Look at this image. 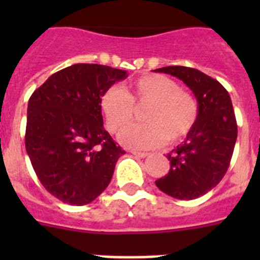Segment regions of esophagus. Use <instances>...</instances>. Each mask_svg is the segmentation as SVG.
Instances as JSON below:
<instances>
[{
	"label": "esophagus",
	"mask_w": 260,
	"mask_h": 260,
	"mask_svg": "<svg viewBox=\"0 0 260 260\" xmlns=\"http://www.w3.org/2000/svg\"><path fill=\"white\" fill-rule=\"evenodd\" d=\"M133 155L134 156H137V157H139V158H144V157H147V156H148V153L147 152H132Z\"/></svg>",
	"instance_id": "34e87169"
}]
</instances>
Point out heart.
<instances>
[{"mask_svg": "<svg viewBox=\"0 0 260 260\" xmlns=\"http://www.w3.org/2000/svg\"><path fill=\"white\" fill-rule=\"evenodd\" d=\"M148 105L144 125L127 126L135 115L134 105ZM100 109L112 133L126 131L119 142L134 150H152L162 146L167 139L172 143L182 141L190 134L198 118V104L172 78L161 74H147L130 84L126 93L119 87H110L100 98Z\"/></svg>", "mask_w": 260, "mask_h": 260, "instance_id": "1", "label": "heart"}]
</instances>
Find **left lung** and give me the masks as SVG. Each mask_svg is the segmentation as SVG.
I'll list each match as a JSON object with an SVG mask.
<instances>
[{
  "label": "left lung",
  "instance_id": "8db88e82",
  "mask_svg": "<svg viewBox=\"0 0 260 260\" xmlns=\"http://www.w3.org/2000/svg\"><path fill=\"white\" fill-rule=\"evenodd\" d=\"M165 73L182 80L198 102V118L182 144L168 153L169 172L156 181L162 192L191 201L213 189L228 171L237 141V122L228 91L197 69L167 66Z\"/></svg>",
  "mask_w": 260,
  "mask_h": 260
}]
</instances>
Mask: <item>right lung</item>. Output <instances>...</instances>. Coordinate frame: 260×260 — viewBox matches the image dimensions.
<instances>
[{"label":"right lung","mask_w":260,"mask_h":260,"mask_svg":"<svg viewBox=\"0 0 260 260\" xmlns=\"http://www.w3.org/2000/svg\"><path fill=\"white\" fill-rule=\"evenodd\" d=\"M127 71L75 63L50 75L29 98L26 151L45 189L83 206L109 185L125 151L103 126L100 98Z\"/></svg>","instance_id":"1"}]
</instances>
